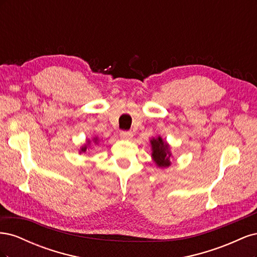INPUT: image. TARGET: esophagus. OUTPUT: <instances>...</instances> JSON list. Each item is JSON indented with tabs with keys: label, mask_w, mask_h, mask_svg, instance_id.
<instances>
[{
	"label": "esophagus",
	"mask_w": 257,
	"mask_h": 257,
	"mask_svg": "<svg viewBox=\"0 0 257 257\" xmlns=\"http://www.w3.org/2000/svg\"><path fill=\"white\" fill-rule=\"evenodd\" d=\"M120 137L121 139H124V141H128V139L132 138V133L131 132H121L120 133Z\"/></svg>",
	"instance_id": "obj_1"
}]
</instances>
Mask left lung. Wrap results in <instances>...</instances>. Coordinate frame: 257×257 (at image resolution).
Returning <instances> with one entry per match:
<instances>
[{
	"label": "left lung",
	"mask_w": 257,
	"mask_h": 257,
	"mask_svg": "<svg viewBox=\"0 0 257 257\" xmlns=\"http://www.w3.org/2000/svg\"><path fill=\"white\" fill-rule=\"evenodd\" d=\"M151 146V158L159 168H168L172 165L173 153L169 144L161 136L152 137L150 139Z\"/></svg>",
	"instance_id": "1"
}]
</instances>
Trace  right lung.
Returning a JSON list of instances; mask_svg holds the SVG:
<instances>
[{"label":"right lung","instance_id":"right-lung-1","mask_svg":"<svg viewBox=\"0 0 257 257\" xmlns=\"http://www.w3.org/2000/svg\"><path fill=\"white\" fill-rule=\"evenodd\" d=\"M98 137L97 136H94L93 138H89V139H87V143H85L82 147H80V150H79V154H81V153H84L85 151H87V149H89L90 148V146H91V144L93 143L94 145H98Z\"/></svg>","mask_w":257,"mask_h":257}]
</instances>
